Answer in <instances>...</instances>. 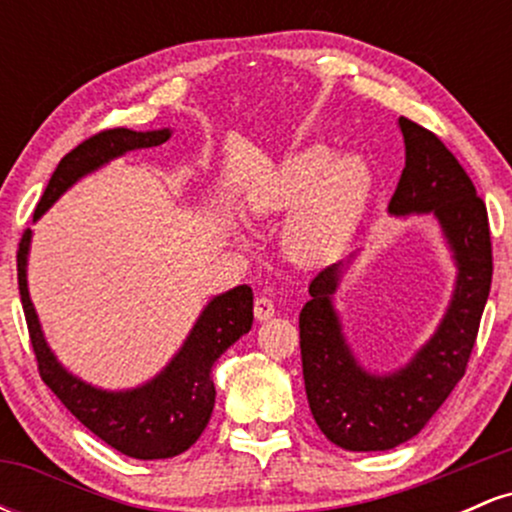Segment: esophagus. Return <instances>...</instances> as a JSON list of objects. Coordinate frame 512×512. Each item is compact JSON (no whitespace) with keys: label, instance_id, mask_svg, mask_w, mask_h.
I'll list each match as a JSON object with an SVG mask.
<instances>
[{"label":"esophagus","instance_id":"obj_1","mask_svg":"<svg viewBox=\"0 0 512 512\" xmlns=\"http://www.w3.org/2000/svg\"><path fill=\"white\" fill-rule=\"evenodd\" d=\"M274 313H276V308H274V303L269 301V298H264V296L257 298V301H255V317H257V320H260V322L272 320Z\"/></svg>","mask_w":512,"mask_h":512}]
</instances>
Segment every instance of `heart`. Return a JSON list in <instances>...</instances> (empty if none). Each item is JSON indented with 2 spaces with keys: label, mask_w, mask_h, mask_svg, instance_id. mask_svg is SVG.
Returning <instances> with one entry per match:
<instances>
[{
  "label": "heart",
  "mask_w": 512,
  "mask_h": 512,
  "mask_svg": "<svg viewBox=\"0 0 512 512\" xmlns=\"http://www.w3.org/2000/svg\"><path fill=\"white\" fill-rule=\"evenodd\" d=\"M373 190V173L361 156L334 158L317 144L286 156L267 173L250 211L257 216L289 209L281 226V248L291 262L317 267L332 262L349 245Z\"/></svg>",
  "instance_id": "b5f03b06"
}]
</instances>
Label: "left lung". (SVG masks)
<instances>
[{"mask_svg":"<svg viewBox=\"0 0 512 512\" xmlns=\"http://www.w3.org/2000/svg\"><path fill=\"white\" fill-rule=\"evenodd\" d=\"M397 125L407 161L387 211L436 219L457 276L436 332L409 363L392 373H370L346 342L334 308L346 264H332L313 279L310 301L298 317L305 395L320 431L351 452L392 450L431 421L467 370L491 291L486 204L436 134L407 117H399Z\"/></svg>","mask_w":512,"mask_h":512,"instance_id":"left-lung-1","label":"left lung"}]
</instances>
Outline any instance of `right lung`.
I'll use <instances>...</instances> for the list:
<instances>
[{"instance_id": "right-lung-1", "label": "right lung", "mask_w": 512, "mask_h": 512, "mask_svg": "<svg viewBox=\"0 0 512 512\" xmlns=\"http://www.w3.org/2000/svg\"><path fill=\"white\" fill-rule=\"evenodd\" d=\"M173 129H105L96 137L81 142L62 158L35 207L33 221L48 211L74 182L103 168L127 151L151 149L168 142ZM33 231L28 228L19 243L16 267H19V293L26 313L28 334L38 358L43 383L60 397L76 419L88 431L96 433L110 448L134 460H168L197 443L214 411L216 387L211 366L228 346L238 342L252 327V289L248 284L219 293L204 305L190 334L182 342L166 368L132 390H101V387L76 378L52 354L31 293H28V250Z\"/></svg>"}]
</instances>
